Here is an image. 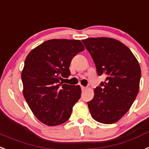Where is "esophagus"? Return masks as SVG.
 <instances>
[{
  "instance_id": "34e87169",
  "label": "esophagus",
  "mask_w": 149,
  "mask_h": 149,
  "mask_svg": "<svg viewBox=\"0 0 149 149\" xmlns=\"http://www.w3.org/2000/svg\"><path fill=\"white\" fill-rule=\"evenodd\" d=\"M86 89H87V87H84V86H81V90H83V91H84V90H86Z\"/></svg>"
}]
</instances>
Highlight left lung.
Listing matches in <instances>:
<instances>
[{
    "label": "left lung",
    "instance_id": "left-lung-1",
    "mask_svg": "<svg viewBox=\"0 0 149 149\" xmlns=\"http://www.w3.org/2000/svg\"><path fill=\"white\" fill-rule=\"evenodd\" d=\"M82 42L98 74L106 77L94 90L93 99L87 102L91 116L102 124H114L127 112L136 97L140 65L131 50L116 39L90 38Z\"/></svg>",
    "mask_w": 149,
    "mask_h": 149
}]
</instances>
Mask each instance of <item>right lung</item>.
<instances>
[{
  "label": "right lung",
  "mask_w": 149,
  "mask_h": 149,
  "mask_svg": "<svg viewBox=\"0 0 149 149\" xmlns=\"http://www.w3.org/2000/svg\"><path fill=\"white\" fill-rule=\"evenodd\" d=\"M84 50L79 40L52 39L28 54L22 71L23 96L33 114L48 126L69 119L74 105L81 97L79 85L62 84L71 75L69 65L77 53Z\"/></svg>",
  "instance_id": "right-lung-1"
}]
</instances>
